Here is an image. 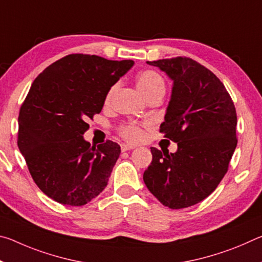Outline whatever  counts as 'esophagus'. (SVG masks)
<instances>
[{
	"label": "esophagus",
	"instance_id": "1",
	"mask_svg": "<svg viewBox=\"0 0 262 262\" xmlns=\"http://www.w3.org/2000/svg\"><path fill=\"white\" fill-rule=\"evenodd\" d=\"M135 149V145H132V144H121V151L125 152V151H128V150H133Z\"/></svg>",
	"mask_w": 262,
	"mask_h": 262
}]
</instances>
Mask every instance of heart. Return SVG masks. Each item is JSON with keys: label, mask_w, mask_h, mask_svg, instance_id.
I'll return each mask as SVG.
<instances>
[{"label": "heart", "mask_w": 262, "mask_h": 262, "mask_svg": "<svg viewBox=\"0 0 262 262\" xmlns=\"http://www.w3.org/2000/svg\"><path fill=\"white\" fill-rule=\"evenodd\" d=\"M136 84L139 90L147 96L151 94L154 91L157 90H165V84L161 75L158 73L154 72V70H145V72H142L137 75L136 78ZM114 90V88L111 89V91L107 95V99H110L111 95ZM120 135L128 141H137L141 137V129L137 125L134 123H128V125H123L120 127Z\"/></svg>", "instance_id": "obj_1"}]
</instances>
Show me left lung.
<instances>
[{
    "label": "left lung",
    "mask_w": 262,
    "mask_h": 262,
    "mask_svg": "<svg viewBox=\"0 0 262 262\" xmlns=\"http://www.w3.org/2000/svg\"><path fill=\"white\" fill-rule=\"evenodd\" d=\"M147 63L173 81L161 132L178 150L150 148L143 180L165 207L187 208L205 200L227 173L237 147L236 108L223 83L196 61L178 56Z\"/></svg>",
    "instance_id": "obj_1"
}]
</instances>
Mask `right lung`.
<instances>
[{
	"label": "right lung",
	"mask_w": 262,
	"mask_h": 262,
	"mask_svg": "<svg viewBox=\"0 0 262 262\" xmlns=\"http://www.w3.org/2000/svg\"><path fill=\"white\" fill-rule=\"evenodd\" d=\"M134 66L89 54L57 60L34 79L20 106L18 148L34 183L48 198L84 206L103 192L120 156L106 141L91 147L83 134L110 89Z\"/></svg>",
	"instance_id": "add662e5"
}]
</instances>
